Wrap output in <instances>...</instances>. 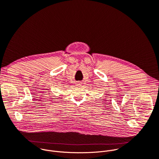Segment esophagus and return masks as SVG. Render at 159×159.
Segmentation results:
<instances>
[{
	"instance_id": "1",
	"label": "esophagus",
	"mask_w": 159,
	"mask_h": 159,
	"mask_svg": "<svg viewBox=\"0 0 159 159\" xmlns=\"http://www.w3.org/2000/svg\"><path fill=\"white\" fill-rule=\"evenodd\" d=\"M79 85H80V84L79 82H77V83L76 84V85H77V86H79Z\"/></svg>"
}]
</instances>
